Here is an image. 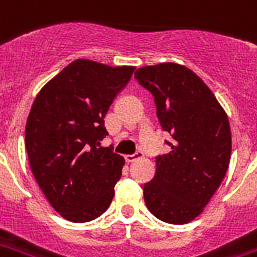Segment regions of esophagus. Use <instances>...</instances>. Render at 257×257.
Wrapping results in <instances>:
<instances>
[{
	"label": "esophagus",
	"mask_w": 257,
	"mask_h": 257,
	"mask_svg": "<svg viewBox=\"0 0 257 257\" xmlns=\"http://www.w3.org/2000/svg\"><path fill=\"white\" fill-rule=\"evenodd\" d=\"M143 157V153L142 151H136L135 154H132V155H125V161L126 162H134V161H136V159H139V158Z\"/></svg>",
	"instance_id": "esophagus-1"
}]
</instances>
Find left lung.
Here are the masks:
<instances>
[{
  "label": "left lung",
  "mask_w": 257,
  "mask_h": 257,
  "mask_svg": "<svg viewBox=\"0 0 257 257\" xmlns=\"http://www.w3.org/2000/svg\"><path fill=\"white\" fill-rule=\"evenodd\" d=\"M154 96L157 117L172 135V151L157 157V172L143 188L158 219L184 225L203 212L223 180L231 154L229 118L200 77L187 66L165 62L135 72Z\"/></svg>",
  "instance_id": "8db88e82"
}]
</instances>
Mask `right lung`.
Instances as JSON below:
<instances>
[{"instance_id": "right-lung-1", "label": "right lung", "mask_w": 257, "mask_h": 257, "mask_svg": "<svg viewBox=\"0 0 257 257\" xmlns=\"http://www.w3.org/2000/svg\"><path fill=\"white\" fill-rule=\"evenodd\" d=\"M135 66L76 60L37 95L26 123L32 174L53 208L76 223L107 210L125 161L107 136L104 115Z\"/></svg>"}]
</instances>
